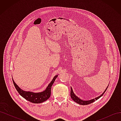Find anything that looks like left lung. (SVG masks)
I'll return each instance as SVG.
<instances>
[{"instance_id":"left-lung-1","label":"left lung","mask_w":121,"mask_h":121,"mask_svg":"<svg viewBox=\"0 0 121 121\" xmlns=\"http://www.w3.org/2000/svg\"><path fill=\"white\" fill-rule=\"evenodd\" d=\"M108 85L107 87V88H106L105 90L104 91V92L102 93L100 96H98V97H97L96 98H95L92 99H91V100H83L81 99H80V98H79L78 96H77L76 95H75V94L74 93V91H73V90L72 89V88L71 87V98L73 100H74V101H75L76 102H77V104H80V105H87V104H90L91 103H92V102H93L94 101H95V100H97L98 99H99L100 97H101L102 95H103L104 94V92L106 91V90H107V89H108Z\"/></svg>"}]
</instances>
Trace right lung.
I'll return each instance as SVG.
<instances>
[{
    "label": "right lung",
    "mask_w": 121,
    "mask_h": 121,
    "mask_svg": "<svg viewBox=\"0 0 121 121\" xmlns=\"http://www.w3.org/2000/svg\"><path fill=\"white\" fill-rule=\"evenodd\" d=\"M58 75L55 76L52 81L48 84L46 88L43 91L40 92L35 93L32 92V91H26L22 89L17 85V84L14 82L13 79V81L17 91L21 95L24 97L26 99L30 101L32 103L34 104H40L42 102L47 100L50 97L51 94V88H52V85H53L54 81L56 80Z\"/></svg>",
    "instance_id": "1"
}]
</instances>
